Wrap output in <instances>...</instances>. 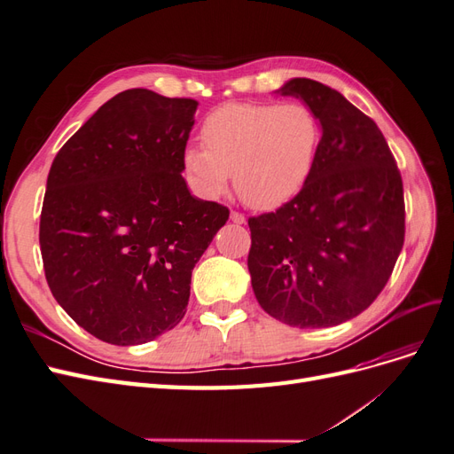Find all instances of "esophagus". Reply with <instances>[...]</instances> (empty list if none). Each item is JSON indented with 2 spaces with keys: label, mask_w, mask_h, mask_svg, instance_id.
I'll return each mask as SVG.
<instances>
[{
  "label": "esophagus",
  "mask_w": 454,
  "mask_h": 454,
  "mask_svg": "<svg viewBox=\"0 0 454 454\" xmlns=\"http://www.w3.org/2000/svg\"><path fill=\"white\" fill-rule=\"evenodd\" d=\"M231 222L237 223V225H244L246 223V217L239 212H231Z\"/></svg>",
  "instance_id": "1"
}]
</instances>
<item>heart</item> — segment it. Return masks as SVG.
<instances>
[{
	"label": "heart",
	"mask_w": 454,
	"mask_h": 454,
	"mask_svg": "<svg viewBox=\"0 0 454 454\" xmlns=\"http://www.w3.org/2000/svg\"><path fill=\"white\" fill-rule=\"evenodd\" d=\"M202 144L187 145L184 167L200 195H225L229 174L257 210L292 200L314 170L320 121L303 104H225L204 119Z\"/></svg>",
	"instance_id": "1"
}]
</instances>
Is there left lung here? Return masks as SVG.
<instances>
[{
    "mask_svg": "<svg viewBox=\"0 0 454 454\" xmlns=\"http://www.w3.org/2000/svg\"><path fill=\"white\" fill-rule=\"evenodd\" d=\"M277 94L318 117L322 142L305 187L248 219L252 287L261 309L287 325H337L373 303L403 248L402 176L375 121L340 92L294 77Z\"/></svg>",
    "mask_w": 454,
    "mask_h": 454,
    "instance_id": "1",
    "label": "left lung"
}]
</instances>
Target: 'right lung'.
<instances>
[{
    "instance_id": "1",
    "label": "right lung",
    "mask_w": 454,
    "mask_h": 454,
    "mask_svg": "<svg viewBox=\"0 0 454 454\" xmlns=\"http://www.w3.org/2000/svg\"><path fill=\"white\" fill-rule=\"evenodd\" d=\"M197 106L119 92L52 160L39 222L47 284L109 345H144L182 322L191 272L229 219L182 176Z\"/></svg>"
}]
</instances>
